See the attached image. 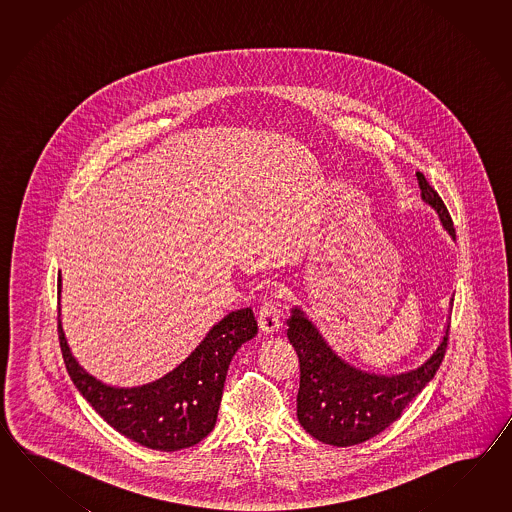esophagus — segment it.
I'll return each instance as SVG.
<instances>
[{
	"label": "esophagus",
	"mask_w": 512,
	"mask_h": 512,
	"mask_svg": "<svg viewBox=\"0 0 512 512\" xmlns=\"http://www.w3.org/2000/svg\"><path fill=\"white\" fill-rule=\"evenodd\" d=\"M276 298H278V294L267 298L261 304L260 313H258V324H260V331L263 335H274L282 327V311L278 307Z\"/></svg>",
	"instance_id": "esophagus-1"
}]
</instances>
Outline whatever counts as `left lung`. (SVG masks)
<instances>
[{"label":"left lung","mask_w":512,"mask_h":512,"mask_svg":"<svg viewBox=\"0 0 512 512\" xmlns=\"http://www.w3.org/2000/svg\"><path fill=\"white\" fill-rule=\"evenodd\" d=\"M421 197L434 208L448 234L456 229L443 199L417 172ZM287 337L300 360L296 415L307 434L333 446L359 445L395 423L410 401L434 379L445 357L448 329L430 359L399 375H377L340 359L300 307L287 320Z\"/></svg>","instance_id":"1"}]
</instances>
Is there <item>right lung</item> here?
<instances>
[{
    "instance_id": "obj_1",
    "label": "right lung",
    "mask_w": 512,
    "mask_h": 512,
    "mask_svg": "<svg viewBox=\"0 0 512 512\" xmlns=\"http://www.w3.org/2000/svg\"><path fill=\"white\" fill-rule=\"evenodd\" d=\"M60 293L62 278H58V296ZM256 333L258 324L251 307L232 311L161 379L135 388H115L98 381L78 364L58 320L62 357L78 392L117 432L163 452L197 445L214 430L230 360Z\"/></svg>"
}]
</instances>
